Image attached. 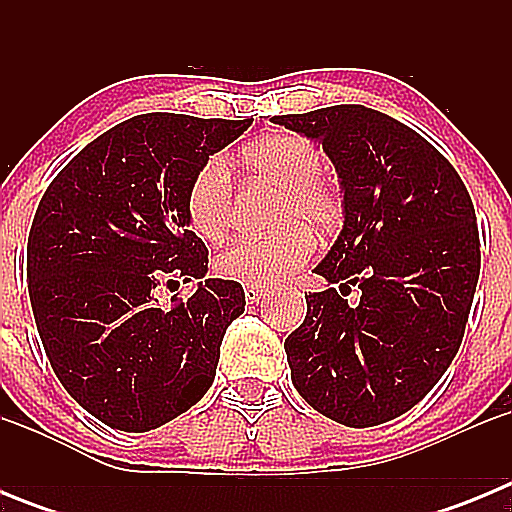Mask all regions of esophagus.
<instances>
[{
    "mask_svg": "<svg viewBox=\"0 0 512 512\" xmlns=\"http://www.w3.org/2000/svg\"><path fill=\"white\" fill-rule=\"evenodd\" d=\"M243 295H246V302H251V305H253V302H259L261 297L266 295V289H261V287H246V289H243Z\"/></svg>",
    "mask_w": 512,
    "mask_h": 512,
    "instance_id": "obj_1",
    "label": "esophagus"
}]
</instances>
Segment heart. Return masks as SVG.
<instances>
[{
  "label": "heart",
  "instance_id": "b5f03b06",
  "mask_svg": "<svg viewBox=\"0 0 512 512\" xmlns=\"http://www.w3.org/2000/svg\"><path fill=\"white\" fill-rule=\"evenodd\" d=\"M251 176L279 189L271 223L282 225L264 238H241L217 253L220 279L271 287L292 277L312 256V235L330 233L341 223V192L323 174L325 156L310 138L297 133H274L256 140L243 153ZM233 179L225 158L212 156L197 169L187 189L189 225L202 241H220L233 225Z\"/></svg>",
  "mask_w": 512,
  "mask_h": 512
}]
</instances>
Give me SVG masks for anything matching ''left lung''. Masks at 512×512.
<instances>
[{
  "label": "left lung",
  "mask_w": 512,
  "mask_h": 512,
  "mask_svg": "<svg viewBox=\"0 0 512 512\" xmlns=\"http://www.w3.org/2000/svg\"><path fill=\"white\" fill-rule=\"evenodd\" d=\"M274 122L323 143L343 189V230L284 341L302 400L351 428L408 413L464 338L479 279L472 197L443 153L384 112L336 104ZM351 286L362 295L354 306Z\"/></svg>",
  "instance_id": "8db88e82"
}]
</instances>
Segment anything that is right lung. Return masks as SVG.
Segmentation results:
<instances>
[{
	"instance_id": "right-lung-1",
	"label": "right lung",
	"mask_w": 512,
	"mask_h": 512,
	"mask_svg": "<svg viewBox=\"0 0 512 512\" xmlns=\"http://www.w3.org/2000/svg\"><path fill=\"white\" fill-rule=\"evenodd\" d=\"M248 125L130 117L81 148L35 210L27 289L45 356L81 408L117 431H151L200 402L225 330L246 307L228 279H205L169 305L158 289L207 274L187 189Z\"/></svg>"
}]
</instances>
